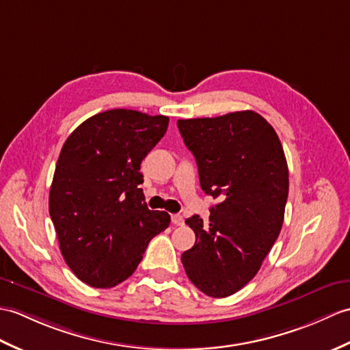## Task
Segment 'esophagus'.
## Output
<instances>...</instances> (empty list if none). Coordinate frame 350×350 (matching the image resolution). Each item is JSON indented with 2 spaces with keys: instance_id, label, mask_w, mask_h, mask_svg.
<instances>
[{
  "instance_id": "esophagus-1",
  "label": "esophagus",
  "mask_w": 350,
  "mask_h": 350,
  "mask_svg": "<svg viewBox=\"0 0 350 350\" xmlns=\"http://www.w3.org/2000/svg\"><path fill=\"white\" fill-rule=\"evenodd\" d=\"M172 222L176 226H180V225L185 224V219H183L182 215H172Z\"/></svg>"
}]
</instances>
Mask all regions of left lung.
<instances>
[{"mask_svg": "<svg viewBox=\"0 0 350 350\" xmlns=\"http://www.w3.org/2000/svg\"><path fill=\"white\" fill-rule=\"evenodd\" d=\"M197 159L201 189L219 200L208 224L186 219L195 245L183 252L189 280L206 295H232L255 278L278 240L289 191L288 164L274 128L252 110L177 120Z\"/></svg>", "mask_w": 350, "mask_h": 350, "instance_id": "1", "label": "left lung"}]
</instances>
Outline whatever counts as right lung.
Wrapping results in <instances>:
<instances>
[{
  "label": "right lung",
  "instance_id": "1",
  "mask_svg": "<svg viewBox=\"0 0 350 350\" xmlns=\"http://www.w3.org/2000/svg\"><path fill=\"white\" fill-rule=\"evenodd\" d=\"M167 126V116L113 109L86 119L62 146L49 213L65 262L89 286L126 280L170 225L167 212L148 208L140 188L142 161Z\"/></svg>",
  "mask_w": 350,
  "mask_h": 350
}]
</instances>
